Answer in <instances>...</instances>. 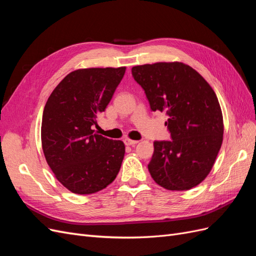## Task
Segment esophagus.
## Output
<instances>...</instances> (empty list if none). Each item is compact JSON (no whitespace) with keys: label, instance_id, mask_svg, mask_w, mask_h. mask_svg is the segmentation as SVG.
<instances>
[{"label":"esophagus","instance_id":"esophagus-1","mask_svg":"<svg viewBox=\"0 0 256 256\" xmlns=\"http://www.w3.org/2000/svg\"><path fill=\"white\" fill-rule=\"evenodd\" d=\"M124 143H125V145H128V146H134V145L138 144V141H136V140H130V138H125V140H124Z\"/></svg>","mask_w":256,"mask_h":256}]
</instances>
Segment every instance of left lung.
<instances>
[{"label":"left lung","mask_w":256,"mask_h":256,"mask_svg":"<svg viewBox=\"0 0 256 256\" xmlns=\"http://www.w3.org/2000/svg\"><path fill=\"white\" fill-rule=\"evenodd\" d=\"M152 111L164 112L171 141H154L148 171L161 187L189 190L210 172L223 140V118L214 90L180 62L134 66Z\"/></svg>","instance_id":"obj_1"}]
</instances>
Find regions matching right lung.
I'll list each match as a JSON object with an SVG mask.
<instances>
[{
	"label": "right lung",
	"instance_id": "add662e5",
	"mask_svg": "<svg viewBox=\"0 0 256 256\" xmlns=\"http://www.w3.org/2000/svg\"><path fill=\"white\" fill-rule=\"evenodd\" d=\"M126 67L78 69L54 88L44 106L42 143L58 180L76 194H92L118 174L125 145L92 130L106 110Z\"/></svg>",
	"mask_w": 256,
	"mask_h": 256
}]
</instances>
